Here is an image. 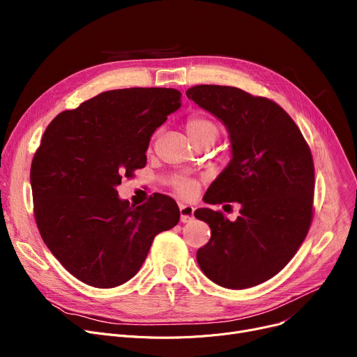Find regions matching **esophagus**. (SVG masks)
Masks as SVG:
<instances>
[{
	"label": "esophagus",
	"mask_w": 357,
	"mask_h": 357,
	"mask_svg": "<svg viewBox=\"0 0 357 357\" xmlns=\"http://www.w3.org/2000/svg\"><path fill=\"white\" fill-rule=\"evenodd\" d=\"M179 214H181L182 222H188L194 218V207H191V205L179 204Z\"/></svg>",
	"instance_id": "esophagus-1"
}]
</instances>
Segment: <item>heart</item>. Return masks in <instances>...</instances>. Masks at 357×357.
<instances>
[{"mask_svg": "<svg viewBox=\"0 0 357 357\" xmlns=\"http://www.w3.org/2000/svg\"><path fill=\"white\" fill-rule=\"evenodd\" d=\"M185 130H186V135H188V137L191 139V142L194 144H197L199 142H210L213 144L220 135L218 123L215 120H213L211 117L204 116V114H192L186 119ZM155 139H156V135L152 137L150 147H152ZM174 190L181 198L191 199L198 194L199 182L197 179L178 181L174 185Z\"/></svg>", "mask_w": 357, "mask_h": 357, "instance_id": "obj_1", "label": "heart"}]
</instances>
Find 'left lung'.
Returning a JSON list of instances; mask_svg holds the SVG:
<instances>
[{
  "label": "left lung",
  "instance_id": "left-lung-1",
  "mask_svg": "<svg viewBox=\"0 0 357 357\" xmlns=\"http://www.w3.org/2000/svg\"><path fill=\"white\" fill-rule=\"evenodd\" d=\"M186 97L226 124L233 159L211 183L205 202H237L194 213L211 229L197 252L201 271L229 289L259 285L282 271L305 240L314 214V162L308 143L275 101L234 86L197 85Z\"/></svg>",
  "mask_w": 357,
  "mask_h": 357
}]
</instances>
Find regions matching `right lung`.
Wrapping results in <instances>:
<instances>
[{"mask_svg": "<svg viewBox=\"0 0 357 357\" xmlns=\"http://www.w3.org/2000/svg\"><path fill=\"white\" fill-rule=\"evenodd\" d=\"M181 97L174 88L105 91L47 126L30 169L34 218L49 250L81 282H127L155 236L178 224L172 198L156 194L133 207L116 186L146 166L150 136Z\"/></svg>", "mask_w": 357, "mask_h": 357, "instance_id": "add662e5", "label": "right lung"}]
</instances>
